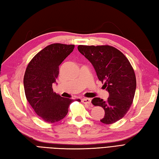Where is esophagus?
Instances as JSON below:
<instances>
[{"mask_svg":"<svg viewBox=\"0 0 159 159\" xmlns=\"http://www.w3.org/2000/svg\"><path fill=\"white\" fill-rule=\"evenodd\" d=\"M82 103H84V104H87V105H90L91 103V100L89 98H84L82 99Z\"/></svg>","mask_w":159,"mask_h":159,"instance_id":"obj_1","label":"esophagus"}]
</instances>
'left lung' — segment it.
Wrapping results in <instances>:
<instances>
[{"label":"left lung","mask_w":159,"mask_h":159,"mask_svg":"<svg viewBox=\"0 0 159 159\" xmlns=\"http://www.w3.org/2000/svg\"><path fill=\"white\" fill-rule=\"evenodd\" d=\"M78 51L93 64L109 97L106 101L95 98L92 103L101 106L105 115L100 121L112 124L122 119L133 102L137 82L133 68L117 48L109 45H79Z\"/></svg>","instance_id":"8db88e82"}]
</instances>
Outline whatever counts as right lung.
Instances as JSON below:
<instances>
[{
  "instance_id": "right-lung-1",
  "label": "right lung",
  "mask_w": 159,
  "mask_h": 159,
  "mask_svg": "<svg viewBox=\"0 0 159 159\" xmlns=\"http://www.w3.org/2000/svg\"><path fill=\"white\" fill-rule=\"evenodd\" d=\"M74 47L73 44L60 43L48 45L35 55L26 69L23 80L26 98L45 122L56 123L65 117L74 101L53 92L52 86L59 75L60 65Z\"/></svg>"
}]
</instances>
